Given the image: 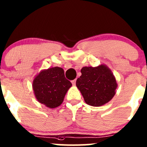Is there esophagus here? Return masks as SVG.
Returning a JSON list of instances; mask_svg holds the SVG:
<instances>
[{"label": "esophagus", "instance_id": "34e87169", "mask_svg": "<svg viewBox=\"0 0 147 147\" xmlns=\"http://www.w3.org/2000/svg\"><path fill=\"white\" fill-rule=\"evenodd\" d=\"M76 80H72V81H71L72 85H73L74 86V85H76Z\"/></svg>", "mask_w": 147, "mask_h": 147}]
</instances>
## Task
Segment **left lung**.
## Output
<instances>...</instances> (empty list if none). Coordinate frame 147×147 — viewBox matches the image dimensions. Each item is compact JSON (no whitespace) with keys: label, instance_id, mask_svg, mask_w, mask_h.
Masks as SVG:
<instances>
[{"label":"left lung","instance_id":"1","mask_svg":"<svg viewBox=\"0 0 147 147\" xmlns=\"http://www.w3.org/2000/svg\"><path fill=\"white\" fill-rule=\"evenodd\" d=\"M82 75L76 80V86L87 105L99 107L108 103L116 94V78L105 65L84 67Z\"/></svg>","mask_w":147,"mask_h":147}]
</instances>
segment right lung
Returning <instances> with one entry per match:
<instances>
[{
	"label": "right lung",
	"instance_id": "obj_1",
	"mask_svg": "<svg viewBox=\"0 0 147 147\" xmlns=\"http://www.w3.org/2000/svg\"><path fill=\"white\" fill-rule=\"evenodd\" d=\"M71 86V82L65 78L64 69L58 67L42 70L32 82L37 100L49 108L60 106Z\"/></svg>",
	"mask_w": 147,
	"mask_h": 147
}]
</instances>
